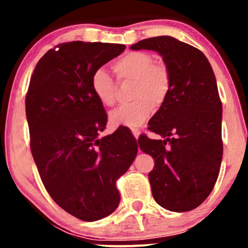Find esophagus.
Instances as JSON below:
<instances>
[{
    "label": "esophagus",
    "mask_w": 248,
    "mask_h": 248,
    "mask_svg": "<svg viewBox=\"0 0 248 248\" xmlns=\"http://www.w3.org/2000/svg\"><path fill=\"white\" fill-rule=\"evenodd\" d=\"M132 133H133L134 138H135V139H138L139 136H140V130H138V129H132Z\"/></svg>",
    "instance_id": "esophagus-1"
}]
</instances>
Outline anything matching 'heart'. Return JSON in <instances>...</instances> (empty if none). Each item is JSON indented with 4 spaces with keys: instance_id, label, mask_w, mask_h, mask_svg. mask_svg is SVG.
I'll return each instance as SVG.
<instances>
[{
    "instance_id": "heart-1",
    "label": "heart",
    "mask_w": 248,
    "mask_h": 248,
    "mask_svg": "<svg viewBox=\"0 0 248 248\" xmlns=\"http://www.w3.org/2000/svg\"><path fill=\"white\" fill-rule=\"evenodd\" d=\"M120 80L134 81L133 104L113 110L109 115L114 127L138 128L152 115L154 107L163 105L171 87V78L168 67L154 62L147 52H129L113 65ZM91 90L104 107L114 106L116 100L115 82L104 69H98L91 77Z\"/></svg>"
}]
</instances>
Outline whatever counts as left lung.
<instances>
[{
    "label": "left lung",
    "mask_w": 248,
    "mask_h": 248,
    "mask_svg": "<svg viewBox=\"0 0 248 248\" xmlns=\"http://www.w3.org/2000/svg\"><path fill=\"white\" fill-rule=\"evenodd\" d=\"M130 49L156 51L171 78L166 101L148 124L163 140L139 139L142 152L155 161L149 172L153 196L169 211H190L211 193L223 157L215 73L202 51L173 37L147 38Z\"/></svg>",
    "instance_id": "obj_1"
}]
</instances>
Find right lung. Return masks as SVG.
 Returning <instances> with one entry per match:
<instances>
[{
	"mask_svg": "<svg viewBox=\"0 0 248 248\" xmlns=\"http://www.w3.org/2000/svg\"><path fill=\"white\" fill-rule=\"evenodd\" d=\"M112 43H62L37 62L25 98L30 148L45 189L70 215L95 221L120 203L116 179L132 166L138 143L119 128L99 139L107 114L91 77L124 52Z\"/></svg>",
	"mask_w": 248,
	"mask_h": 248,
	"instance_id": "right-lung-1",
	"label": "right lung"
}]
</instances>
